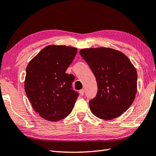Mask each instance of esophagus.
Returning <instances> with one entry per match:
<instances>
[{
	"instance_id": "1",
	"label": "esophagus",
	"mask_w": 156,
	"mask_h": 156,
	"mask_svg": "<svg viewBox=\"0 0 156 156\" xmlns=\"http://www.w3.org/2000/svg\"><path fill=\"white\" fill-rule=\"evenodd\" d=\"M79 93H80V95L81 96H83L84 95V89L80 90V91H79Z\"/></svg>"
}]
</instances>
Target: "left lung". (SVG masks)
Returning a JSON list of instances; mask_svg holds the SVG:
<instances>
[{"label": "left lung", "mask_w": 156, "mask_h": 156, "mask_svg": "<svg viewBox=\"0 0 156 156\" xmlns=\"http://www.w3.org/2000/svg\"><path fill=\"white\" fill-rule=\"evenodd\" d=\"M82 57L94 73L98 84L96 97L90 100L95 117L111 120L129 108L137 92V73L127 56L110 48H84Z\"/></svg>", "instance_id": "1"}]
</instances>
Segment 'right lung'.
Returning <instances> with one entry per match:
<instances>
[{"mask_svg":"<svg viewBox=\"0 0 156 156\" xmlns=\"http://www.w3.org/2000/svg\"><path fill=\"white\" fill-rule=\"evenodd\" d=\"M76 48L50 45L28 64L24 89L34 110L41 118L58 121L68 116L78 93L72 88L73 75L66 73Z\"/></svg>","mask_w":156,"mask_h":156,"instance_id":"add662e5","label":"right lung"}]
</instances>
